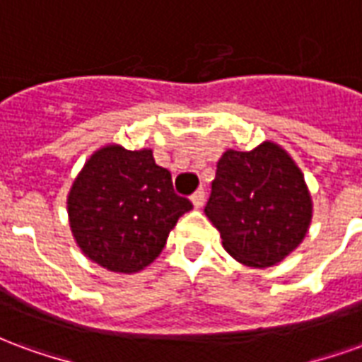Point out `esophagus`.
<instances>
[{
	"label": "esophagus",
	"mask_w": 362,
	"mask_h": 362,
	"mask_svg": "<svg viewBox=\"0 0 362 362\" xmlns=\"http://www.w3.org/2000/svg\"><path fill=\"white\" fill-rule=\"evenodd\" d=\"M192 204L196 205V207H202L205 204V189L199 188L197 192H194V196H192Z\"/></svg>",
	"instance_id": "esophagus-1"
}]
</instances>
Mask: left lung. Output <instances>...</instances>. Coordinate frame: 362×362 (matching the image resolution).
<instances>
[{
  "mask_svg": "<svg viewBox=\"0 0 362 362\" xmlns=\"http://www.w3.org/2000/svg\"><path fill=\"white\" fill-rule=\"evenodd\" d=\"M205 215L233 258L244 266L269 267L303 243L312 202L293 158L266 141L219 158Z\"/></svg>",
  "mask_w": 362,
  "mask_h": 362,
  "instance_id": "1",
  "label": "left lung"
}]
</instances>
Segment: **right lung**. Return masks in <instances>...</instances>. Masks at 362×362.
<instances>
[{
	"mask_svg": "<svg viewBox=\"0 0 362 362\" xmlns=\"http://www.w3.org/2000/svg\"><path fill=\"white\" fill-rule=\"evenodd\" d=\"M192 209L149 149L108 145L83 166L67 197L83 254L110 272L134 273L163 252L176 221Z\"/></svg>",
	"mask_w": 362,
	"mask_h": 362,
	"instance_id": "obj_1",
	"label": "right lung"
}]
</instances>
